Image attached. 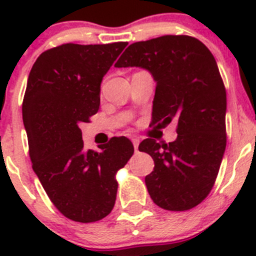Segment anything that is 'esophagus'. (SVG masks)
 I'll return each instance as SVG.
<instances>
[{"mask_svg":"<svg viewBox=\"0 0 256 256\" xmlns=\"http://www.w3.org/2000/svg\"><path fill=\"white\" fill-rule=\"evenodd\" d=\"M132 142H133V146H134V150H137L140 144V140L137 138V137H132Z\"/></svg>","mask_w":256,"mask_h":256,"instance_id":"1","label":"esophagus"}]
</instances>
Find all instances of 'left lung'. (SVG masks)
Wrapping results in <instances>:
<instances>
[{
	"mask_svg": "<svg viewBox=\"0 0 256 256\" xmlns=\"http://www.w3.org/2000/svg\"><path fill=\"white\" fill-rule=\"evenodd\" d=\"M116 68L148 70L156 82L152 123L178 122L177 140H144L138 150L154 159L144 178L158 206L183 212L212 191L226 150L227 96L216 61L190 36H162L128 46Z\"/></svg>",
	"mask_w": 256,
	"mask_h": 256,
	"instance_id": "left-lung-1",
	"label": "left lung"
}]
</instances>
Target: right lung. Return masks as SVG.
Listing matches in <instances>:
<instances>
[{"mask_svg": "<svg viewBox=\"0 0 256 256\" xmlns=\"http://www.w3.org/2000/svg\"><path fill=\"white\" fill-rule=\"evenodd\" d=\"M126 44H61L42 52L29 73L22 122L32 166L52 204L72 220L110 214L115 174L134 151L126 137L112 138L100 152L86 151L79 128L98 112L104 76Z\"/></svg>", "mask_w": 256, "mask_h": 256, "instance_id": "right-lung-1", "label": "right lung"}]
</instances>
